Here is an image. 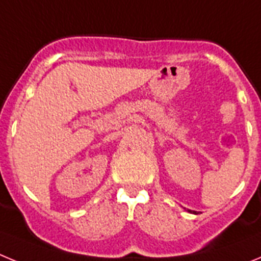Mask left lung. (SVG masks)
<instances>
[{"instance_id": "1", "label": "left lung", "mask_w": 261, "mask_h": 261, "mask_svg": "<svg viewBox=\"0 0 261 261\" xmlns=\"http://www.w3.org/2000/svg\"><path fill=\"white\" fill-rule=\"evenodd\" d=\"M190 212H191V211H190ZM193 213H195V212H193Z\"/></svg>"}]
</instances>
